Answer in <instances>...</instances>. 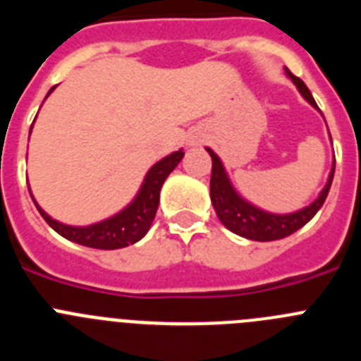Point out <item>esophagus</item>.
Wrapping results in <instances>:
<instances>
[{
    "label": "esophagus",
    "instance_id": "obj_1",
    "mask_svg": "<svg viewBox=\"0 0 361 361\" xmlns=\"http://www.w3.org/2000/svg\"><path fill=\"white\" fill-rule=\"evenodd\" d=\"M199 142H200V135L190 137V145H199Z\"/></svg>",
    "mask_w": 361,
    "mask_h": 361
}]
</instances>
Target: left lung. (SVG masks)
<instances>
[{
	"label": "left lung",
	"instance_id": "obj_1",
	"mask_svg": "<svg viewBox=\"0 0 361 361\" xmlns=\"http://www.w3.org/2000/svg\"><path fill=\"white\" fill-rule=\"evenodd\" d=\"M286 75L295 82V86L298 88L302 97H304L312 108H317L318 110L317 101L312 99V94L309 92L305 82L300 78H296V75H293L288 68H286ZM206 149H208L209 157H212L213 162L212 180H209V197H212L216 216H219L220 222H222L229 231H233L235 235H238V237L247 238V240H280V238L289 237V235H293L295 231H298L300 228H304L309 220L317 215L318 209L324 206L325 199H327V193H329L331 190V184H333L334 164H336V161H333V168H331L329 171L327 183H325V186L322 188L318 197L312 200L311 204H307L305 208L296 209V212L291 213H271L255 206V204L250 202L247 199H244V197L235 190V186H233L231 178H229L228 171H226L224 164H222L219 155H216L212 148Z\"/></svg>",
	"mask_w": 361,
	"mask_h": 361
}]
</instances>
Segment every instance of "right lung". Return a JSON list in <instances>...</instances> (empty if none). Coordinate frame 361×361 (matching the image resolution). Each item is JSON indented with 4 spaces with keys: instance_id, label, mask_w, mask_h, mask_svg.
Masks as SVG:
<instances>
[{
    "instance_id": "obj_1",
    "label": "right lung",
    "mask_w": 361,
    "mask_h": 361,
    "mask_svg": "<svg viewBox=\"0 0 361 361\" xmlns=\"http://www.w3.org/2000/svg\"><path fill=\"white\" fill-rule=\"evenodd\" d=\"M54 90H56V86L50 88L47 97ZM32 126H34V123H32ZM30 132H28V135H30ZM183 157L184 152L180 148L178 152L170 153V155H166L159 162H155L148 170V173L145 175V180H142L141 188H139V191H137V195L133 197L132 202L126 208L121 209L119 213H116V215L108 216L104 220H99L95 224H63L59 220L52 219L49 213L41 208L37 200L34 199V195H32L30 188H28V191H30V197L34 200V204H36L37 212L47 220V224L54 231L59 233L61 237H65L66 240L86 245V247H94V250H121V247H126V245H132L141 240L146 233H148V229L152 228V222L155 219V213H157L159 208V197H161L162 184L168 178V175L177 168L178 162L183 161Z\"/></svg>"
}]
</instances>
